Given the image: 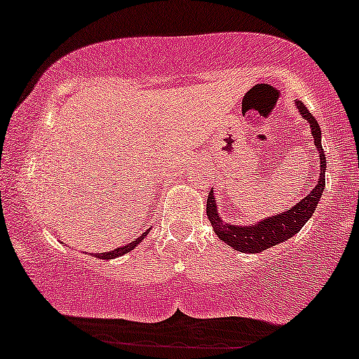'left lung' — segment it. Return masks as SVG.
Listing matches in <instances>:
<instances>
[{
  "label": "left lung",
  "mask_w": 359,
  "mask_h": 359,
  "mask_svg": "<svg viewBox=\"0 0 359 359\" xmlns=\"http://www.w3.org/2000/svg\"><path fill=\"white\" fill-rule=\"evenodd\" d=\"M300 116L307 119L309 126H311L312 138H314V145L319 154V180H317L316 187L309 196L304 197L300 203L292 205L285 212L275 214V216L263 217L262 221L253 222V224L241 226V224H231V222L222 221L217 212L216 197H214V191L209 192L208 197V212L209 221H211L214 233L219 236L221 241L228 243L233 250L241 251V253H259L263 250H269L271 246L278 245V243L287 241L294 234H297L304 224L311 219L312 214L316 212L319 199L323 197L324 187H325V154L323 143H320V128L316 118L309 113V109L304 106L302 101H295Z\"/></svg>",
  "instance_id": "1"
}]
</instances>
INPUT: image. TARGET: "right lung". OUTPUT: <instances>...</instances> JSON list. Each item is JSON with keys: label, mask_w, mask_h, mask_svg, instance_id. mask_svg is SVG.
I'll return each instance as SVG.
<instances>
[{"label": "right lung", "mask_w": 359, "mask_h": 359, "mask_svg": "<svg viewBox=\"0 0 359 359\" xmlns=\"http://www.w3.org/2000/svg\"><path fill=\"white\" fill-rule=\"evenodd\" d=\"M148 233H150V229H148V231L143 233L142 236H138L137 240H135V241H131V243H128V245L121 246V248L111 250V251H104V253H96V255H94V257H96V258H100V259H113V258L123 257V255H125V253H130L131 250H135V246H138L140 243H142L143 240H145V236H147Z\"/></svg>", "instance_id": "1"}]
</instances>
